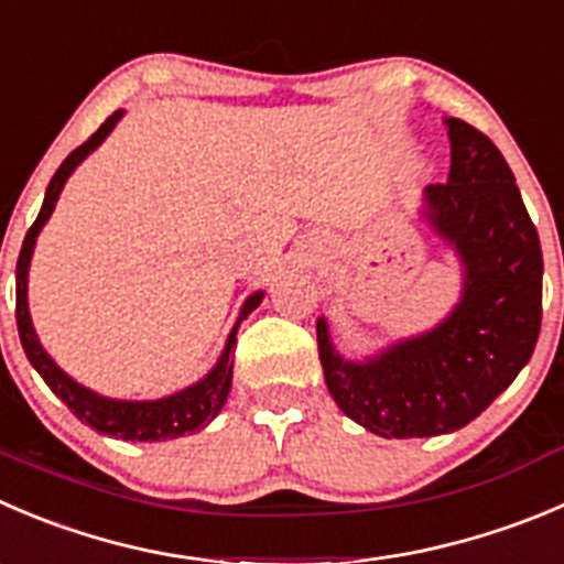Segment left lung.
I'll return each instance as SVG.
<instances>
[{"label":"left lung","instance_id":"8db88e82","mask_svg":"<svg viewBox=\"0 0 564 564\" xmlns=\"http://www.w3.org/2000/svg\"><path fill=\"white\" fill-rule=\"evenodd\" d=\"M449 182L430 184V223L455 245L466 292L449 319L388 352L352 364L316 341L338 408L382 438H430L477 419L529 364L543 319V250L510 165L490 137L446 120Z\"/></svg>","mask_w":564,"mask_h":564}]
</instances>
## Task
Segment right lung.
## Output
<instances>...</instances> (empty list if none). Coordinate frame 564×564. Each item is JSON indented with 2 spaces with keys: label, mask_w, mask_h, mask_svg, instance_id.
<instances>
[{
  "label": "right lung",
  "mask_w": 564,
  "mask_h": 564,
  "mask_svg": "<svg viewBox=\"0 0 564 564\" xmlns=\"http://www.w3.org/2000/svg\"><path fill=\"white\" fill-rule=\"evenodd\" d=\"M118 120H120V109L109 115V118L104 120L90 137H87L79 149L70 151L68 160L57 167V173H54L52 182H48L41 215H37V220L32 223L30 231H26L24 245H21V253H19V264H15V322H19L21 347H24L30 364L35 366L37 375L43 377V382H46V386L52 388L65 404H68V410L82 421V424H87V427L98 430V433L104 435H115V438H123V441H171L184 433H193V430L206 427V424H209V421L223 410V404H226L228 399V391H231L237 327L239 322H242L245 316L261 303L264 294L261 292L253 294V297L245 303L242 316H239V322L234 325L226 349H223L215 369H212L204 380L195 382V386L184 388V391L173 393V397L156 399V402H118V399H104L98 397V393L82 388L79 382L70 380V377L65 375V371H59L57 364L43 352L41 341H37L35 330H32L30 308H26V270H30V259H32V248H35L37 231H41L43 223H46L48 215L54 212V204H57L65 178L74 173V167L79 165L93 149L101 145V140L115 129Z\"/></svg>",
  "instance_id": "obj_1"
}]
</instances>
